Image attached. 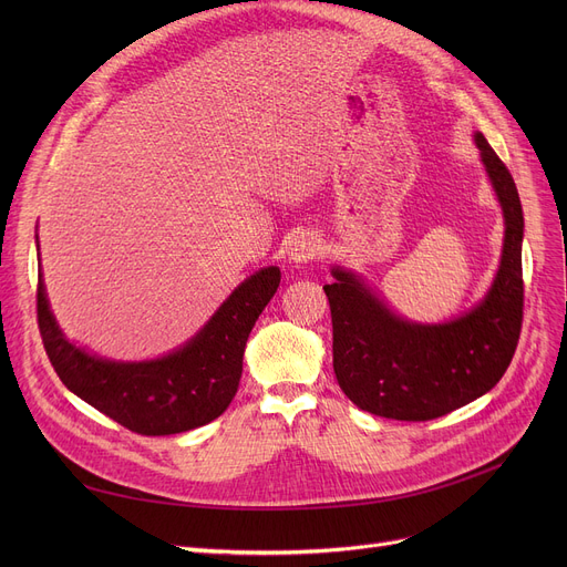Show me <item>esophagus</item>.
I'll use <instances>...</instances> for the list:
<instances>
[{"mask_svg":"<svg viewBox=\"0 0 567 567\" xmlns=\"http://www.w3.org/2000/svg\"><path fill=\"white\" fill-rule=\"evenodd\" d=\"M321 255V244L319 238L310 231H303L293 238V244L289 248V259L296 264V266H303V264H310L312 259H317Z\"/></svg>","mask_w":567,"mask_h":567,"instance_id":"34e87169","label":"esophagus"}]
</instances>
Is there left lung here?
Instances as JSON below:
<instances>
[{"label":"left lung","mask_w":567,"mask_h":567,"mask_svg":"<svg viewBox=\"0 0 567 567\" xmlns=\"http://www.w3.org/2000/svg\"><path fill=\"white\" fill-rule=\"evenodd\" d=\"M483 163L505 218L503 257L485 301L468 315L419 326L395 317L355 276L333 268V370L344 395L393 421H432L485 395L508 370L524 319V214L511 169L483 133Z\"/></svg>","instance_id":"8db88e82"}]
</instances>
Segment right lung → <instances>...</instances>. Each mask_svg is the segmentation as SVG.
Wrapping results in <instances>:
<instances>
[{"instance_id": "1", "label": "right lung", "mask_w": 567, "mask_h": 567, "mask_svg": "<svg viewBox=\"0 0 567 567\" xmlns=\"http://www.w3.org/2000/svg\"><path fill=\"white\" fill-rule=\"evenodd\" d=\"M278 285L280 268L268 266L236 287L184 349L148 363H112L62 336L39 274V331L56 377L86 404L142 436L178 434L212 423L229 406L248 336Z\"/></svg>"}]
</instances>
